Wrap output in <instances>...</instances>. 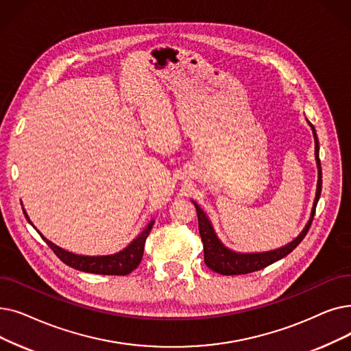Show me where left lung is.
<instances>
[{
  "label": "left lung",
  "mask_w": 351,
  "mask_h": 351,
  "mask_svg": "<svg viewBox=\"0 0 351 351\" xmlns=\"http://www.w3.org/2000/svg\"><path fill=\"white\" fill-rule=\"evenodd\" d=\"M308 125L313 129L314 134V142H315V160L318 166V182H317V193H315V199H314V206L311 212V218L308 223L304 228L302 232L293 241L289 242L288 245L274 250L269 252H260V254H238L231 250L225 248L219 239L217 238L215 232H213V228L210 222L208 221L206 215L202 212V209L195 204L196 213H197V222H199V234L202 238L204 243V258H205V264L208 268L212 271H215L218 274H222V276H241V274H250L254 271H260L276 261L281 260V258L287 256L293 250L297 248L298 243L304 239V237L307 235L310 226L313 223V218L315 215V206L319 199V195H322V163H319L318 158V139L315 134L314 126L308 121Z\"/></svg>",
  "instance_id": "left-lung-1"
}]
</instances>
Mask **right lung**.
Returning a JSON list of instances; mask_svg holds the SVG:
<instances>
[{"label":"right lung","instance_id":"add662e5","mask_svg":"<svg viewBox=\"0 0 351 351\" xmlns=\"http://www.w3.org/2000/svg\"><path fill=\"white\" fill-rule=\"evenodd\" d=\"M24 215L29 222L25 210H24ZM152 226H154V221L146 226V230L136 238L128 248L114 255H106V256H84V255L71 254L69 251H64L60 247L54 245L53 242L45 239L40 232L38 234L45 241V243H47V245L53 250V252L60 258V261H63L66 265L74 269H79L83 272H91V274H100V276H128V274H130L133 269L138 268L142 261L145 242L152 230Z\"/></svg>","mask_w":351,"mask_h":351}]
</instances>
